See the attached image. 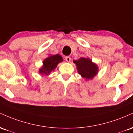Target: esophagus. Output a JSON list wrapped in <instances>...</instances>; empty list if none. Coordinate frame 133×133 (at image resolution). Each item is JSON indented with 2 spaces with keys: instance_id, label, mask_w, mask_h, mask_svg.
Masks as SVG:
<instances>
[{
  "instance_id": "esophagus-1",
  "label": "esophagus",
  "mask_w": 133,
  "mask_h": 133,
  "mask_svg": "<svg viewBox=\"0 0 133 133\" xmlns=\"http://www.w3.org/2000/svg\"><path fill=\"white\" fill-rule=\"evenodd\" d=\"M65 59H66L67 62H70L71 58L70 57V56H66V57H65Z\"/></svg>"
}]
</instances>
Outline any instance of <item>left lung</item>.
Wrapping results in <instances>:
<instances>
[{
    "label": "left lung",
    "mask_w": 133,
    "mask_h": 133,
    "mask_svg": "<svg viewBox=\"0 0 133 133\" xmlns=\"http://www.w3.org/2000/svg\"><path fill=\"white\" fill-rule=\"evenodd\" d=\"M74 63H75L78 74L87 81L93 79L98 74V65L88 58H80L74 60Z\"/></svg>",
    "instance_id": "8db88e82"
}]
</instances>
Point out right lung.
Masks as SVG:
<instances>
[{
	"instance_id": "1",
	"label": "right lung",
	"mask_w": 133,
	"mask_h": 133,
	"mask_svg": "<svg viewBox=\"0 0 133 133\" xmlns=\"http://www.w3.org/2000/svg\"><path fill=\"white\" fill-rule=\"evenodd\" d=\"M63 62V58L58 54L50 55L48 57L44 59L43 65L39 69V73L42 75L48 76L52 71H54L59 63Z\"/></svg>"
}]
</instances>
